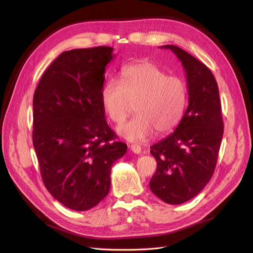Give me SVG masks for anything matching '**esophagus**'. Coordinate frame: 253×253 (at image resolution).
<instances>
[{
    "label": "esophagus",
    "instance_id": "obj_1",
    "mask_svg": "<svg viewBox=\"0 0 253 253\" xmlns=\"http://www.w3.org/2000/svg\"><path fill=\"white\" fill-rule=\"evenodd\" d=\"M131 150H132L133 153H135V154H140V153H141V147L138 144H132Z\"/></svg>",
    "mask_w": 253,
    "mask_h": 253
}]
</instances>
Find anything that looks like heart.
<instances>
[{
    "instance_id": "obj_1",
    "label": "heart",
    "mask_w": 253,
    "mask_h": 253,
    "mask_svg": "<svg viewBox=\"0 0 253 253\" xmlns=\"http://www.w3.org/2000/svg\"><path fill=\"white\" fill-rule=\"evenodd\" d=\"M187 87L180 78L168 76L150 62L125 67L119 81L111 79L101 90L103 110L116 124L132 111L135 116L117 127L129 141H143L154 134L163 135L177 126L187 105Z\"/></svg>"
}]
</instances>
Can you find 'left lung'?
I'll list each match as a JSON object with an SVG mask.
<instances>
[{
    "mask_svg": "<svg viewBox=\"0 0 253 253\" xmlns=\"http://www.w3.org/2000/svg\"><path fill=\"white\" fill-rule=\"evenodd\" d=\"M172 50L187 77L188 108L175 131L151 147L157 168L150 189L170 205L186 203L211 179L224 134L218 86L212 72L201 61L175 45Z\"/></svg>",
    "mask_w": 253,
    "mask_h": 253,
    "instance_id": "obj_1",
    "label": "left lung"
}]
</instances>
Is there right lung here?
Here are the masks:
<instances>
[{
	"label": "right lung",
	"mask_w": 253,
	"mask_h": 253,
	"mask_svg": "<svg viewBox=\"0 0 253 253\" xmlns=\"http://www.w3.org/2000/svg\"><path fill=\"white\" fill-rule=\"evenodd\" d=\"M113 50L62 52L35 90L33 142L42 179L53 198L75 211L93 208L108 195L112 166L127 149L116 140L101 102Z\"/></svg>",
	"instance_id": "right-lung-1"
}]
</instances>
